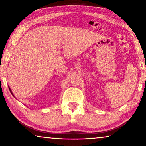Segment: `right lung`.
I'll return each mask as SVG.
<instances>
[{"label": "right lung", "mask_w": 146, "mask_h": 146, "mask_svg": "<svg viewBox=\"0 0 146 146\" xmlns=\"http://www.w3.org/2000/svg\"><path fill=\"white\" fill-rule=\"evenodd\" d=\"M9 90H10V92H11V94H12V95H13L14 97H15V96H14V94H13V92H12V90H11V88H10V87H9Z\"/></svg>", "instance_id": "add662e5"}]
</instances>
